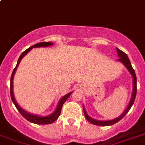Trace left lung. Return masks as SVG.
Returning a JSON list of instances; mask_svg holds the SVG:
<instances>
[{"instance_id":"8db88e82","label":"left lung","mask_w":145,"mask_h":145,"mask_svg":"<svg viewBox=\"0 0 145 145\" xmlns=\"http://www.w3.org/2000/svg\"><path fill=\"white\" fill-rule=\"evenodd\" d=\"M117 54H118V56L120 57L117 60L123 64L124 65H125V67L127 68V70L129 71V73H130L131 74H132V76H133V93H132V97H131L130 101H129V103L126 110H125L120 117H117V118H115V119L114 120H97L93 119V118L90 117L87 114H86V110H85V108H84V105H83L84 115H85V117L86 118V120H87L89 122H90L91 123L94 124V125H97V126H110V125H113V124H114L116 123H117V122H119L120 120L123 119V118L125 117V115L129 112V110H130L131 107L133 106V103H134V101H135V96H136V93H137V79H136V75H135V70H134L133 67H132V65H131V62L130 61H129V59L128 56H127V55L118 48H117Z\"/></svg>"}]
</instances>
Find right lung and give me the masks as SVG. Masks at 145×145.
<instances>
[{"mask_svg": "<svg viewBox=\"0 0 145 145\" xmlns=\"http://www.w3.org/2000/svg\"><path fill=\"white\" fill-rule=\"evenodd\" d=\"M53 45L52 43L51 42H41V43H38V44H36L35 45H33L31 47H29L28 49H27L26 50H25L21 54V56H19V59H18V61H17L16 66V68H14V70L12 71V75H11V78H10V95H11V99H12V102L16 106V108H17V110H19V112L22 115V117L24 118H25L27 120L30 121L31 123H33L35 124H41V125H45V124H50L53 123L54 121H56L58 117H59V115L61 114V108H62V105L66 101V100L68 99V97L70 96L71 94L72 93H68L67 95H64L62 98H61L60 101H59V104L57 105V108L56 109L54 112L52 113V114L48 115V116H45V117H40V116H38V115L36 114H31L30 113L27 112L26 110H23L22 108L20 107V106L17 104L16 99H15L14 94H13V77H14L15 73H16V71L17 69V67L19 66V64L20 63L22 59L25 56L27 53H28L29 51H30L31 49L33 48H36V47H46V46H50Z\"/></svg>", "mask_w": 145, "mask_h": 145, "instance_id": "1", "label": "right lung"}]
</instances>
